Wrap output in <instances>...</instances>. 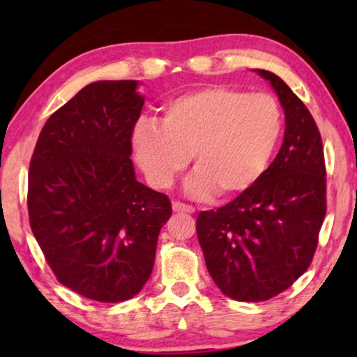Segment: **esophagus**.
<instances>
[{
    "label": "esophagus",
    "instance_id": "obj_1",
    "mask_svg": "<svg viewBox=\"0 0 357 357\" xmlns=\"http://www.w3.org/2000/svg\"><path fill=\"white\" fill-rule=\"evenodd\" d=\"M172 209L175 213H195L193 206H190V204H185V203H180V202H175L172 204Z\"/></svg>",
    "mask_w": 357,
    "mask_h": 357
}]
</instances>
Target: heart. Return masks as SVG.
I'll return each mask as SVG.
<instances>
[{
    "label": "heart",
    "instance_id": "b5f03b06",
    "mask_svg": "<svg viewBox=\"0 0 357 357\" xmlns=\"http://www.w3.org/2000/svg\"><path fill=\"white\" fill-rule=\"evenodd\" d=\"M282 110L266 92L209 86L167 102L159 126L136 125L131 146L144 177L167 188L193 159L187 192L241 197L265 175L282 135Z\"/></svg>",
    "mask_w": 357,
    "mask_h": 357
}]
</instances>
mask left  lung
Masks as SVG:
<instances>
[{
  "label": "left lung",
  "mask_w": 357,
  "mask_h": 357,
  "mask_svg": "<svg viewBox=\"0 0 357 357\" xmlns=\"http://www.w3.org/2000/svg\"><path fill=\"white\" fill-rule=\"evenodd\" d=\"M284 110L280 153L255 187L216 211H202L197 234L222 294L260 302L286 291L309 268L326 213L325 159L314 116L289 86L253 70Z\"/></svg>",
  "instance_id": "obj_1"
}]
</instances>
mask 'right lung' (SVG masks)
Returning <instances> with one entry per match:
<instances>
[{
  "label": "right lung",
  "mask_w": 357,
  "mask_h": 357,
  "mask_svg": "<svg viewBox=\"0 0 357 357\" xmlns=\"http://www.w3.org/2000/svg\"><path fill=\"white\" fill-rule=\"evenodd\" d=\"M138 81H96L38 135L29 167L33 236L56 280L97 302L138 294L153 273L164 193L136 180L131 135L144 97Z\"/></svg>",
  "instance_id": "right-lung-1"
}]
</instances>
